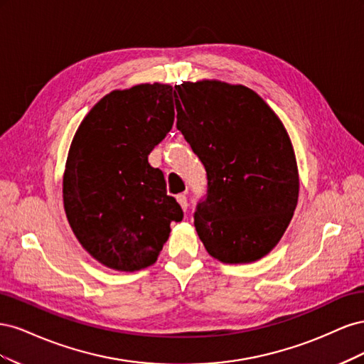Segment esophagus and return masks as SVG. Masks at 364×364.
<instances>
[{
  "label": "esophagus",
  "mask_w": 364,
  "mask_h": 364,
  "mask_svg": "<svg viewBox=\"0 0 364 364\" xmlns=\"http://www.w3.org/2000/svg\"><path fill=\"white\" fill-rule=\"evenodd\" d=\"M176 199H178V202L182 206L183 211H186V208H188V199H186V196L185 194H178V197H176Z\"/></svg>",
  "instance_id": "obj_1"
}]
</instances>
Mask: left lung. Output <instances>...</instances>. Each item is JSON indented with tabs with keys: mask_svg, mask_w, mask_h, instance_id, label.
Returning a JSON list of instances; mask_svg holds the SVG:
<instances>
[{
	"mask_svg": "<svg viewBox=\"0 0 364 364\" xmlns=\"http://www.w3.org/2000/svg\"><path fill=\"white\" fill-rule=\"evenodd\" d=\"M178 127L206 168L194 213L205 249L225 264L258 261L279 243L299 197V173L279 117L243 85H176Z\"/></svg>",
	"mask_w": 364,
	"mask_h": 364,
	"instance_id": "8db88e82",
	"label": "left lung"
}]
</instances>
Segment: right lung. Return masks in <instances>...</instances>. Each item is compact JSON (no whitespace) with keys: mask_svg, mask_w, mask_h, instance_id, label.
Instances as JSON below:
<instances>
[{"mask_svg":"<svg viewBox=\"0 0 364 364\" xmlns=\"http://www.w3.org/2000/svg\"><path fill=\"white\" fill-rule=\"evenodd\" d=\"M179 106L173 86L141 83L94 105L73 138L63 173V208L75 238L118 272L158 259L171 222L183 213L167 194L150 151L168 134Z\"/></svg>","mask_w":364,"mask_h":364,"instance_id":"1","label":"right lung"}]
</instances>
